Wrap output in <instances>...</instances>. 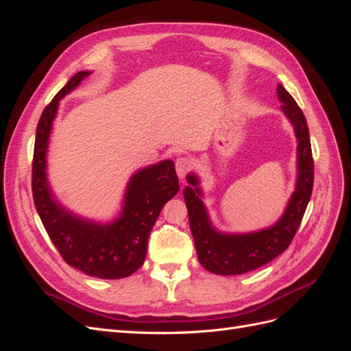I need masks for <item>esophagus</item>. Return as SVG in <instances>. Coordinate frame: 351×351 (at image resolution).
Instances as JSON below:
<instances>
[{
    "label": "esophagus",
    "mask_w": 351,
    "mask_h": 351,
    "mask_svg": "<svg viewBox=\"0 0 351 351\" xmlns=\"http://www.w3.org/2000/svg\"><path fill=\"white\" fill-rule=\"evenodd\" d=\"M190 168H192V161H190L189 158H186V156L177 158V161H176V169H177V176H178L180 178H184L186 174L190 171Z\"/></svg>",
    "instance_id": "1"
}]
</instances>
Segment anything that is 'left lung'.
I'll return each mask as SVG.
<instances>
[{
	"label": "left lung",
	"mask_w": 351,
	"mask_h": 351,
	"mask_svg": "<svg viewBox=\"0 0 351 351\" xmlns=\"http://www.w3.org/2000/svg\"><path fill=\"white\" fill-rule=\"evenodd\" d=\"M281 110L294 127L297 137V183L284 215L277 224L247 234H222L212 227L204 202L200 200L199 180L187 176L183 190L197 259L202 267L218 275H240L267 265L290 246L311 200L313 189V156L309 129L303 111L281 84L277 88Z\"/></svg>",
	"instance_id": "obj_1"
}]
</instances>
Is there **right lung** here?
<instances>
[{
	"mask_svg": "<svg viewBox=\"0 0 351 351\" xmlns=\"http://www.w3.org/2000/svg\"><path fill=\"white\" fill-rule=\"evenodd\" d=\"M90 71H79L67 82L42 112L32 162V192L39 218L51 241L70 267L90 277L119 280L139 269L146 258L147 239L167 202L178 192L173 161H161L137 171L124 195L120 217L111 224H98L73 215L51 193L47 180V151L60 99Z\"/></svg>",
	"mask_w": 351,
	"mask_h": 351,
	"instance_id": "obj_1",
	"label": "right lung"
}]
</instances>
